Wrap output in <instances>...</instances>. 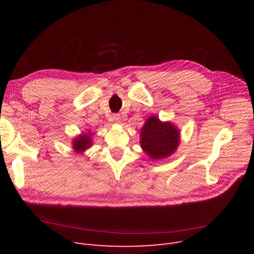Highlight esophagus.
Masks as SVG:
<instances>
[{
    "instance_id": "obj_1",
    "label": "esophagus",
    "mask_w": 254,
    "mask_h": 254,
    "mask_svg": "<svg viewBox=\"0 0 254 254\" xmlns=\"http://www.w3.org/2000/svg\"><path fill=\"white\" fill-rule=\"evenodd\" d=\"M109 119H110L111 123H114V124L120 123V116H119V114H113V115L110 116Z\"/></svg>"
}]
</instances>
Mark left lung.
Returning a JSON list of instances; mask_svg holds the SVG:
<instances>
[{"label":"left lung","mask_w":254,"mask_h":254,"mask_svg":"<svg viewBox=\"0 0 254 254\" xmlns=\"http://www.w3.org/2000/svg\"><path fill=\"white\" fill-rule=\"evenodd\" d=\"M179 144V132L170 123L155 116L145 123L141 131V146L150 157L161 159L171 155Z\"/></svg>","instance_id":"8db88e82"}]
</instances>
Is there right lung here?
<instances>
[{
    "mask_svg": "<svg viewBox=\"0 0 254 254\" xmlns=\"http://www.w3.org/2000/svg\"><path fill=\"white\" fill-rule=\"evenodd\" d=\"M90 135V134H89ZM91 140H90V137L88 135H82V136H79L78 138H76L74 140V143H73V146H74V149L77 151V152H82L83 150H85L86 148L90 147L91 145Z\"/></svg>",
    "mask_w": 254,
    "mask_h": 254,
    "instance_id": "obj_1",
    "label": "right lung"
}]
</instances>
